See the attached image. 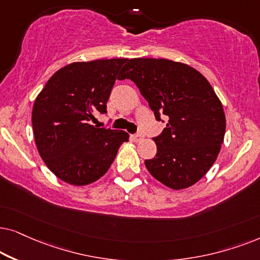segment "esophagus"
Masks as SVG:
<instances>
[{
    "label": "esophagus",
    "mask_w": 260,
    "mask_h": 260,
    "mask_svg": "<svg viewBox=\"0 0 260 260\" xmlns=\"http://www.w3.org/2000/svg\"><path fill=\"white\" fill-rule=\"evenodd\" d=\"M143 138H144L143 133H137V134H134V136H133V140L137 141V143H139L140 140H143Z\"/></svg>",
    "instance_id": "esophagus-1"
}]
</instances>
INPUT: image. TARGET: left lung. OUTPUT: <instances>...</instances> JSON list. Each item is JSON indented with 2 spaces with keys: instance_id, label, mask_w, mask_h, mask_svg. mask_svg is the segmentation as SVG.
<instances>
[{
  "instance_id": "8db88e82",
  "label": "left lung",
  "mask_w": 260,
  "mask_h": 260,
  "mask_svg": "<svg viewBox=\"0 0 260 260\" xmlns=\"http://www.w3.org/2000/svg\"><path fill=\"white\" fill-rule=\"evenodd\" d=\"M131 79L153 110L169 117L147 170L174 190L189 188L215 162L226 132L220 99L205 76L189 65L169 59H128L120 79Z\"/></svg>"
}]
</instances>
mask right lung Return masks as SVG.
I'll return each instance as SVG.
<instances>
[{"label": "right lung", "mask_w": 260, "mask_h": 260, "mask_svg": "<svg viewBox=\"0 0 260 260\" xmlns=\"http://www.w3.org/2000/svg\"><path fill=\"white\" fill-rule=\"evenodd\" d=\"M126 58L76 61L58 70L37 96L32 110L34 140L40 157L58 178L88 185L108 171L124 131L91 124L107 113V101Z\"/></svg>", "instance_id": "1"}]
</instances>
